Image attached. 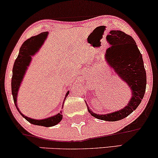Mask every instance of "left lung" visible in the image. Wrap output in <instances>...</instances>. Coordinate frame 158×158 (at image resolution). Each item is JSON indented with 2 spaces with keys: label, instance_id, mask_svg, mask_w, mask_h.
Here are the masks:
<instances>
[{
  "label": "left lung",
  "instance_id": "1",
  "mask_svg": "<svg viewBox=\"0 0 158 158\" xmlns=\"http://www.w3.org/2000/svg\"><path fill=\"white\" fill-rule=\"evenodd\" d=\"M110 34L107 36L110 46L106 51V60L130 87L133 96L127 106L111 114H94L89 107L88 110L91 116L98 119L115 122L129 116L139 106L145 94L147 75L142 55L133 38L121 31H111Z\"/></svg>",
  "mask_w": 158,
  "mask_h": 158
}]
</instances>
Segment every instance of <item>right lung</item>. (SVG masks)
I'll return each instance as SVG.
<instances>
[{
	"mask_svg": "<svg viewBox=\"0 0 158 158\" xmlns=\"http://www.w3.org/2000/svg\"><path fill=\"white\" fill-rule=\"evenodd\" d=\"M48 36V32H42L38 34L37 36H32L28 40L25 41L20 47L18 56L15 60V64L13 66L12 69V77H11V93L15 102V106L18 110L19 114L22 115L25 119L31 124L35 125H40L44 127H52L59 123L62 119V115L58 114L51 117L45 118V119L36 120L34 118H31L25 116L19 110L17 106V92L20 83L22 82L23 76H24L27 67H28L31 60V56L34 55L38 51L39 48L41 44L43 43L44 40H45ZM69 94V91H67L66 97ZM65 97V99H66Z\"/></svg>",
	"mask_w": 158,
	"mask_h": 158,
	"instance_id": "obj_1",
	"label": "right lung"
}]
</instances>
